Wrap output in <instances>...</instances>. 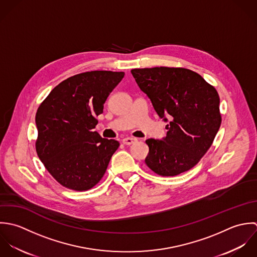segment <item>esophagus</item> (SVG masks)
<instances>
[{
    "label": "esophagus",
    "mask_w": 257,
    "mask_h": 257,
    "mask_svg": "<svg viewBox=\"0 0 257 257\" xmlns=\"http://www.w3.org/2000/svg\"><path fill=\"white\" fill-rule=\"evenodd\" d=\"M137 141V139H135V138H131V137H127V138H125V139H123V144L124 145H132V144H134L135 142Z\"/></svg>",
    "instance_id": "esophagus-1"
}]
</instances>
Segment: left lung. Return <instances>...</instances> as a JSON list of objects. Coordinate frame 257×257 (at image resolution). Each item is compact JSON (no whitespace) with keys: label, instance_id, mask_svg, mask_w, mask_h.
Instances as JSON below:
<instances>
[{"label":"left lung","instance_id":"obj_1","mask_svg":"<svg viewBox=\"0 0 257 257\" xmlns=\"http://www.w3.org/2000/svg\"><path fill=\"white\" fill-rule=\"evenodd\" d=\"M160 118L172 121L162 140L148 139L146 165L163 177L177 176L195 167L211 146L220 127L219 96L197 72L183 67L131 70Z\"/></svg>","mask_w":257,"mask_h":257}]
</instances>
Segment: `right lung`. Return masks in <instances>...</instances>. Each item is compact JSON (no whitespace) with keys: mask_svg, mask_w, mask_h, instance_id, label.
Segmentation results:
<instances>
[{"mask_svg":"<svg viewBox=\"0 0 257 257\" xmlns=\"http://www.w3.org/2000/svg\"><path fill=\"white\" fill-rule=\"evenodd\" d=\"M124 72L94 70L56 85L38 108L36 150L52 177L73 191H87L102 179L119 142L93 129L109 94Z\"/></svg>","mask_w":257,"mask_h":257,"instance_id":"right-lung-1","label":"right lung"}]
</instances>
